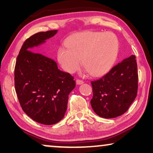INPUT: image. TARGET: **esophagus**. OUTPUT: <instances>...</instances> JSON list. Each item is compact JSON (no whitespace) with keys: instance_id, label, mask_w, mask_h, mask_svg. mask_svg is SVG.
Segmentation results:
<instances>
[{"instance_id":"obj_1","label":"esophagus","mask_w":153,"mask_h":153,"mask_svg":"<svg viewBox=\"0 0 153 153\" xmlns=\"http://www.w3.org/2000/svg\"><path fill=\"white\" fill-rule=\"evenodd\" d=\"M76 84H78V85H81L83 83V81L82 80H80V79H77V80L76 81Z\"/></svg>"}]
</instances>
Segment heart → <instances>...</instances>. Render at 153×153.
Masks as SVG:
<instances>
[{
    "label": "heart",
    "mask_w": 153,
    "mask_h": 153,
    "mask_svg": "<svg viewBox=\"0 0 153 153\" xmlns=\"http://www.w3.org/2000/svg\"><path fill=\"white\" fill-rule=\"evenodd\" d=\"M61 47L58 60L66 72L74 73L81 65L92 76L105 74L111 68L118 53L119 42L112 33L85 32L75 35Z\"/></svg>",
    "instance_id": "obj_1"
}]
</instances>
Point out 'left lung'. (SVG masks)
<instances>
[{
	"label": "left lung",
	"instance_id": "left-lung-1",
	"mask_svg": "<svg viewBox=\"0 0 153 153\" xmlns=\"http://www.w3.org/2000/svg\"><path fill=\"white\" fill-rule=\"evenodd\" d=\"M91 85L93 96L91 104L96 114L114 118L125 114L137 95L136 56L124 59L100 79L91 81Z\"/></svg>",
	"mask_w": 153,
	"mask_h": 153
}]
</instances>
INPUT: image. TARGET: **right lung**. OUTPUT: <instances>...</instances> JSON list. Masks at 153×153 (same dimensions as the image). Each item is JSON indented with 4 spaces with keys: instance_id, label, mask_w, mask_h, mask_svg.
Masks as SVG:
<instances>
[{
    "instance_id": "obj_1",
    "label": "right lung",
    "mask_w": 153,
    "mask_h": 153,
    "mask_svg": "<svg viewBox=\"0 0 153 153\" xmlns=\"http://www.w3.org/2000/svg\"><path fill=\"white\" fill-rule=\"evenodd\" d=\"M57 32H39L27 39L14 68V86L23 111L33 120L47 125L63 118L69 94L76 86L74 77L58 69L53 60L31 51Z\"/></svg>"
}]
</instances>
